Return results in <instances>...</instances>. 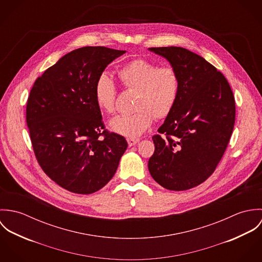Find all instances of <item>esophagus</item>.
I'll return each mask as SVG.
<instances>
[{"mask_svg": "<svg viewBox=\"0 0 262 262\" xmlns=\"http://www.w3.org/2000/svg\"><path fill=\"white\" fill-rule=\"evenodd\" d=\"M127 142H128L129 146H133V145H135L136 143H138V142H139V139H138V138H132V137H129V138H127Z\"/></svg>", "mask_w": 262, "mask_h": 262, "instance_id": "esophagus-1", "label": "esophagus"}]
</instances>
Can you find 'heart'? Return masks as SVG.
<instances>
[{
  "mask_svg": "<svg viewBox=\"0 0 262 262\" xmlns=\"http://www.w3.org/2000/svg\"><path fill=\"white\" fill-rule=\"evenodd\" d=\"M118 75L127 91L136 92L134 112L114 118L110 126L119 134L136 137L147 130L154 118H166L174 107L181 86L179 72L172 66H160L145 58H136L122 67ZM97 105L106 113L116 111L117 90L112 79L102 75L95 85Z\"/></svg>",
  "mask_w": 262,
  "mask_h": 262,
  "instance_id": "obj_1",
  "label": "heart"
}]
</instances>
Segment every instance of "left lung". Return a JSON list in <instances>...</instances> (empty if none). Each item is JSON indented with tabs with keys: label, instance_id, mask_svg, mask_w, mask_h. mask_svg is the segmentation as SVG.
Here are the masks:
<instances>
[{
	"label": "left lung",
	"instance_id": "left-lung-1",
	"mask_svg": "<svg viewBox=\"0 0 262 262\" xmlns=\"http://www.w3.org/2000/svg\"><path fill=\"white\" fill-rule=\"evenodd\" d=\"M177 69L178 101L158 133L150 174L161 187L186 190L205 182L220 162L235 124V99L223 74L183 47H151Z\"/></svg>",
	"mask_w": 262,
	"mask_h": 262
}]
</instances>
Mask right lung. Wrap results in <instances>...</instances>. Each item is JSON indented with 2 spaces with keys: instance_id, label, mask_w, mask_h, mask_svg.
Segmentation results:
<instances>
[{
  "instance_id": "right-lung-1",
  "label": "right lung",
  "mask_w": 262,
  "mask_h": 262,
  "mask_svg": "<svg viewBox=\"0 0 262 262\" xmlns=\"http://www.w3.org/2000/svg\"><path fill=\"white\" fill-rule=\"evenodd\" d=\"M124 50L85 46L66 54L35 80L26 106L33 151L43 171L75 193H93L112 179L128 146L106 129L95 85Z\"/></svg>"
}]
</instances>
